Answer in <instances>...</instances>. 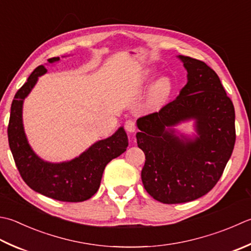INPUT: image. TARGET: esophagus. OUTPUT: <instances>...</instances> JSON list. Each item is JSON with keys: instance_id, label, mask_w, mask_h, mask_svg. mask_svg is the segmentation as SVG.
Wrapping results in <instances>:
<instances>
[{"instance_id": "34e87169", "label": "esophagus", "mask_w": 251, "mask_h": 251, "mask_svg": "<svg viewBox=\"0 0 251 251\" xmlns=\"http://www.w3.org/2000/svg\"><path fill=\"white\" fill-rule=\"evenodd\" d=\"M125 128L128 132H135L137 129V126H136V123L132 121V120H128L125 122Z\"/></svg>"}]
</instances>
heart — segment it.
<instances>
[{
	"label": "heart",
	"mask_w": 251,
	"mask_h": 251,
	"mask_svg": "<svg viewBox=\"0 0 251 251\" xmlns=\"http://www.w3.org/2000/svg\"><path fill=\"white\" fill-rule=\"evenodd\" d=\"M173 92V83L168 77H162L155 82L151 90L152 99L156 102L166 101Z\"/></svg>",
	"instance_id": "obj_1"
}]
</instances>
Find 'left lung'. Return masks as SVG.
Listing matches in <instances>:
<instances>
[{"label":"left lung","instance_id":"1","mask_svg":"<svg viewBox=\"0 0 251 251\" xmlns=\"http://www.w3.org/2000/svg\"><path fill=\"white\" fill-rule=\"evenodd\" d=\"M187 70V83L175 100L137 120V144L146 162L144 187L160 202L173 204L202 197L222 176L236 140L235 110L219 76L202 61L178 56ZM196 120L195 140L165 128Z\"/></svg>","mask_w":251,"mask_h":251}]
</instances>
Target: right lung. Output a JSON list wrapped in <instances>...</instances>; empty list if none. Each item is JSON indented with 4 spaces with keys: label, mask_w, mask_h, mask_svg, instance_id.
Here are the masks:
<instances>
[{
    "label": "right lung",
    "mask_w": 251,
    "mask_h": 251,
    "mask_svg": "<svg viewBox=\"0 0 251 251\" xmlns=\"http://www.w3.org/2000/svg\"><path fill=\"white\" fill-rule=\"evenodd\" d=\"M58 60L60 57H52L48 62ZM46 72L44 66H38L15 95L7 127L8 145L19 174L31 189L64 202H81L97 193L106 164L126 151L128 138L121 127L114 135L96 142L72 161L49 163L38 158L28 145L22 113L24 99L36 85L38 77Z\"/></svg>",
    "instance_id": "obj_1"
}]
</instances>
